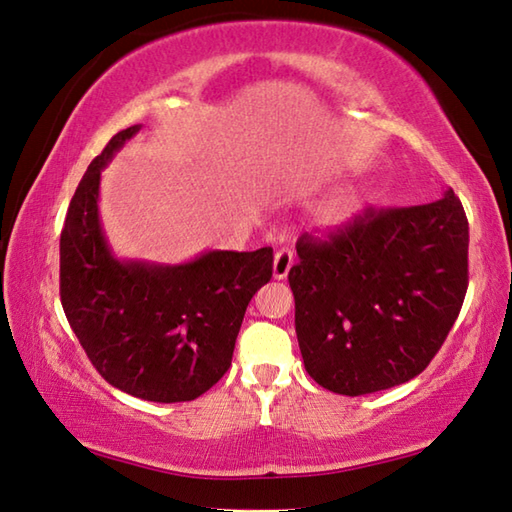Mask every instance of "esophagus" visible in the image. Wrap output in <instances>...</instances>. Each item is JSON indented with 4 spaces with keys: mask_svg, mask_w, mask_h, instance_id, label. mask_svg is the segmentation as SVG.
<instances>
[{
    "mask_svg": "<svg viewBox=\"0 0 512 512\" xmlns=\"http://www.w3.org/2000/svg\"><path fill=\"white\" fill-rule=\"evenodd\" d=\"M293 266V250L288 246H282L280 250L275 253V259H273V277L275 280H286L288 271H291Z\"/></svg>",
    "mask_w": 512,
    "mask_h": 512,
    "instance_id": "obj_1",
    "label": "esophagus"
}]
</instances>
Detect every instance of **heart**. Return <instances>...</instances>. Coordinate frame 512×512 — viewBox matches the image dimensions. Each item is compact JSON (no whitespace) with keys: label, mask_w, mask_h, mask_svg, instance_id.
Wrapping results in <instances>:
<instances>
[{"label":"heart","mask_w":512,"mask_h":512,"mask_svg":"<svg viewBox=\"0 0 512 512\" xmlns=\"http://www.w3.org/2000/svg\"><path fill=\"white\" fill-rule=\"evenodd\" d=\"M353 212H356V201L351 194H340V197L324 203L318 210V219L324 226H340L353 217Z\"/></svg>","instance_id":"obj_1"}]
</instances>
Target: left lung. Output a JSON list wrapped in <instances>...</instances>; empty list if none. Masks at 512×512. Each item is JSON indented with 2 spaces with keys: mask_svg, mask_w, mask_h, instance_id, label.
Segmentation results:
<instances>
[{
  "mask_svg": "<svg viewBox=\"0 0 512 512\" xmlns=\"http://www.w3.org/2000/svg\"><path fill=\"white\" fill-rule=\"evenodd\" d=\"M297 257L288 284L306 371L329 392L374 394L421 374L448 338L468 291V219L445 190L306 232Z\"/></svg>",
  "mask_w": 512,
  "mask_h": 512,
  "instance_id": "obj_1",
  "label": "left lung"
}]
</instances>
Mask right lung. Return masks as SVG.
I'll use <instances>...</instances> for the list:
<instances>
[{
	"label": "right lung",
	"mask_w": 512,
	"mask_h": 512,
	"mask_svg": "<svg viewBox=\"0 0 512 512\" xmlns=\"http://www.w3.org/2000/svg\"><path fill=\"white\" fill-rule=\"evenodd\" d=\"M141 125L118 132L78 185L60 235V300L109 385L183 403L226 374L246 306L273 277V248L210 250L188 264L120 262L98 217L100 170Z\"/></svg>",
	"instance_id": "add662e5"
}]
</instances>
